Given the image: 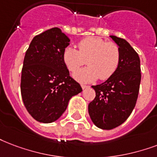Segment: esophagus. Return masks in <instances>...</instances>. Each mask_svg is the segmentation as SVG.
<instances>
[{"instance_id":"34e87169","label":"esophagus","mask_w":157,"mask_h":157,"mask_svg":"<svg viewBox=\"0 0 157 157\" xmlns=\"http://www.w3.org/2000/svg\"><path fill=\"white\" fill-rule=\"evenodd\" d=\"M81 87H82V89H86V88H89V86H86V85H81Z\"/></svg>"}]
</instances>
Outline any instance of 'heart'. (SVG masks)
Listing matches in <instances>:
<instances>
[{"mask_svg": "<svg viewBox=\"0 0 157 157\" xmlns=\"http://www.w3.org/2000/svg\"><path fill=\"white\" fill-rule=\"evenodd\" d=\"M77 47L78 50L66 48L63 55V62L71 72L77 71L87 60L88 67L74 75L77 81L92 82L99 77L101 81H106L118 70L121 52L115 43L90 36L79 42Z\"/></svg>", "mask_w": 157, "mask_h": 157, "instance_id": "1", "label": "heart"}]
</instances>
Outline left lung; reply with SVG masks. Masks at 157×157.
<instances>
[{"mask_svg": "<svg viewBox=\"0 0 157 157\" xmlns=\"http://www.w3.org/2000/svg\"><path fill=\"white\" fill-rule=\"evenodd\" d=\"M110 37L120 48V63L110 78L92 86L95 97L88 106L92 122L105 130L121 125L130 116L137 102L142 76L137 52L125 39Z\"/></svg>", "mask_w": 157, "mask_h": 157, "instance_id": "left-lung-1", "label": "left lung"}]
</instances>
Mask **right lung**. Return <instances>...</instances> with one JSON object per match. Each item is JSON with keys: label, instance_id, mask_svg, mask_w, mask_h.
Returning <instances> with one entry per match:
<instances>
[{"label": "right lung", "instance_id": "right-lung-1", "mask_svg": "<svg viewBox=\"0 0 157 157\" xmlns=\"http://www.w3.org/2000/svg\"><path fill=\"white\" fill-rule=\"evenodd\" d=\"M70 39L59 28L36 35L26 51L20 81L23 102L35 120L56 121L73 95L82 91L63 62Z\"/></svg>", "mask_w": 157, "mask_h": 157}]
</instances>
